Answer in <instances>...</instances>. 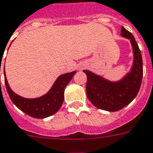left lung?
<instances>
[{"mask_svg":"<svg viewBox=\"0 0 153 153\" xmlns=\"http://www.w3.org/2000/svg\"><path fill=\"white\" fill-rule=\"evenodd\" d=\"M121 36L130 40L133 53L131 69L122 79L111 81L89 70L87 75L86 94L88 100L98 108L116 112L128 105L136 98L143 79V59L134 36L122 26Z\"/></svg>","mask_w":153,"mask_h":153,"instance_id":"1","label":"left lung"}]
</instances>
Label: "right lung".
I'll use <instances>...</instances> for the list:
<instances>
[{
	"mask_svg": "<svg viewBox=\"0 0 153 153\" xmlns=\"http://www.w3.org/2000/svg\"><path fill=\"white\" fill-rule=\"evenodd\" d=\"M76 73V71H73L59 75L45 94L35 99H27L16 94L10 87L5 70L4 77L6 90L14 104L30 117L45 118L57 113L60 108L65 99V88Z\"/></svg>",
	"mask_w": 153,
	"mask_h": 153,
	"instance_id": "1",
	"label": "right lung"
}]
</instances>
